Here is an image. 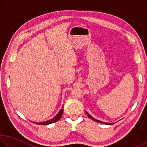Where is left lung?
I'll list each match as a JSON object with an SVG mask.
<instances>
[{"instance_id":"1","label":"left lung","mask_w":147,"mask_h":147,"mask_svg":"<svg viewBox=\"0 0 147 147\" xmlns=\"http://www.w3.org/2000/svg\"><path fill=\"white\" fill-rule=\"evenodd\" d=\"M86 114L87 115H88V116L89 117V118L90 119H91L92 120H93V121H96V122H97V123H104V124H114V123H106V122H102V121H99V120H97V119H94L93 117L92 116H91L90 115H89V114L87 112V111H86Z\"/></svg>"}]
</instances>
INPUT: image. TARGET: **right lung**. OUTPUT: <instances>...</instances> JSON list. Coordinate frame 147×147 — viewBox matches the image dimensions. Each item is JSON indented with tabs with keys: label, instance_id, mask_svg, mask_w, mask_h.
Listing matches in <instances>:
<instances>
[{
	"label": "right lung",
	"instance_id": "obj_1",
	"mask_svg": "<svg viewBox=\"0 0 147 147\" xmlns=\"http://www.w3.org/2000/svg\"><path fill=\"white\" fill-rule=\"evenodd\" d=\"M63 112V106H62L61 109L59 111L58 113L57 114V115L55 117H54L53 119H50V120H48V121H44V122H41V123H36V122H33V123H36L37 124H40V125H48V124H50L51 123H56V122H57L58 120H59V119L61 117Z\"/></svg>",
	"mask_w": 147,
	"mask_h": 147
}]
</instances>
